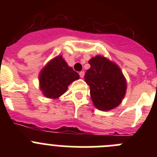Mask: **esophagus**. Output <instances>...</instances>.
<instances>
[{
    "label": "esophagus",
    "mask_w": 157,
    "mask_h": 157,
    "mask_svg": "<svg viewBox=\"0 0 157 157\" xmlns=\"http://www.w3.org/2000/svg\"><path fill=\"white\" fill-rule=\"evenodd\" d=\"M84 75H85V72H84V71H80L79 72V75H80V77H81V78L84 77Z\"/></svg>",
    "instance_id": "1"
}]
</instances>
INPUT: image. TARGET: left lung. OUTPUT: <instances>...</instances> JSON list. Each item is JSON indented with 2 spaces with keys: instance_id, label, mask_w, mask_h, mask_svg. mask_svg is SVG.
I'll list each match as a JSON object with an SVG mask.
<instances>
[{
  "instance_id": "left-lung-1",
  "label": "left lung",
  "mask_w": 157,
  "mask_h": 157,
  "mask_svg": "<svg viewBox=\"0 0 157 157\" xmlns=\"http://www.w3.org/2000/svg\"><path fill=\"white\" fill-rule=\"evenodd\" d=\"M90 68L86 72L85 81L90 86L94 106L104 112L121 104L127 92V80L120 67L101 55L89 60Z\"/></svg>"
}]
</instances>
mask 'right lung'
<instances>
[{
	"label": "right lung",
	"instance_id": "right-lung-1",
	"mask_svg": "<svg viewBox=\"0 0 157 157\" xmlns=\"http://www.w3.org/2000/svg\"><path fill=\"white\" fill-rule=\"evenodd\" d=\"M39 88L45 98L56 99L63 95L79 75L65 61L61 55L52 58L39 73Z\"/></svg>",
	"mask_w": 157,
	"mask_h": 157
}]
</instances>
